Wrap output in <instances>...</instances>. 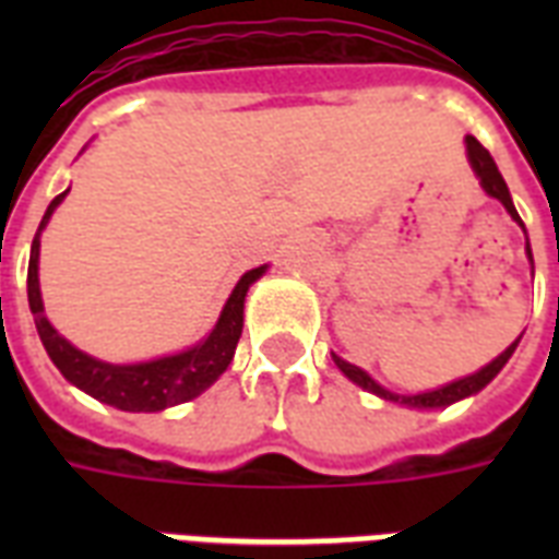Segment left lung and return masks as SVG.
<instances>
[{
	"mask_svg": "<svg viewBox=\"0 0 559 559\" xmlns=\"http://www.w3.org/2000/svg\"><path fill=\"white\" fill-rule=\"evenodd\" d=\"M464 142H467V159H469V168H473V174L478 177V186L485 188L487 197H493V200L502 202L504 211H508V214H511V217L520 223L522 231H525V223H522L520 214H516V209H513L511 191H508V186H504V179H502V174H499V168H496L493 156H490V153H487L485 147L478 144L476 135H467ZM525 254H528L531 266H534V254H531L528 235H525ZM520 340L511 342V345H508V348H504L502 354L493 359V362H487V366L478 368L476 373H467V377H461V380L447 382V385H441V389L417 391V394H394V391L382 389L380 382L373 380L368 371H362L359 366H350L348 359L336 357V354H331V357H333V362H336V368H340V371L345 373L350 382H357L359 389L371 391V394H377V397H382V400H389V403H400V406H406V408H447V406H452V403H459V400H464V397H473V394H478V391L485 389L487 382L493 380L496 373L502 371L504 362L513 357V350H516Z\"/></svg>",
	"mask_w": 559,
	"mask_h": 559,
	"instance_id": "left-lung-1",
	"label": "left lung"
}]
</instances>
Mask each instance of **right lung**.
Listing matches in <instances>:
<instances>
[{"label": "right lung", "mask_w": 559, "mask_h": 559, "mask_svg": "<svg viewBox=\"0 0 559 559\" xmlns=\"http://www.w3.org/2000/svg\"><path fill=\"white\" fill-rule=\"evenodd\" d=\"M66 193H69V188L63 193H57L46 214H43V223H39L37 235H34V243H31L28 261V307L34 313L39 342H43V348L57 366V371L63 373L72 385L86 391L90 397L121 408V412H162V408L179 406V403L200 397L202 391L214 385L219 380V373L226 371L231 366V359H235L237 340L243 333L246 293L266 272V263L240 275L209 336L197 342L193 348L170 354V357L147 359V362H133V366L104 362V359H95L90 354H83L81 348H74L72 342L63 340L55 331V324L46 319L43 293H39V235L48 226L57 205L63 202Z\"/></svg>", "instance_id": "1"}]
</instances>
